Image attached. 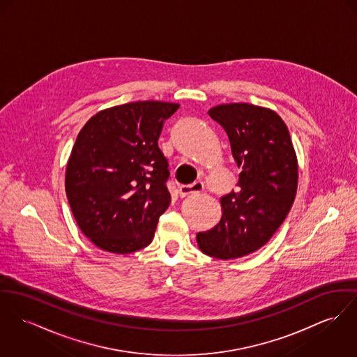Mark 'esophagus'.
Listing matches in <instances>:
<instances>
[{"label":"esophagus","mask_w":357,"mask_h":357,"mask_svg":"<svg viewBox=\"0 0 357 357\" xmlns=\"http://www.w3.org/2000/svg\"><path fill=\"white\" fill-rule=\"evenodd\" d=\"M202 189H204L202 182L197 181V182H194L192 185H183V186H181V188H179V195H181V198H185V197L190 195L192 192H202Z\"/></svg>","instance_id":"obj_1"}]
</instances>
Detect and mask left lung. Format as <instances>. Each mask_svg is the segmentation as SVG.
Listing matches in <instances>:
<instances>
[{"mask_svg": "<svg viewBox=\"0 0 357 357\" xmlns=\"http://www.w3.org/2000/svg\"><path fill=\"white\" fill-rule=\"evenodd\" d=\"M225 130L242 168L236 192L221 198L216 227L197 234L204 254L235 259L266 245L288 216L298 189V160L287 125L275 111L248 103L208 111Z\"/></svg>", "mask_w": 357, "mask_h": 357, "instance_id": "left-lung-1", "label": "left lung"}]
</instances>
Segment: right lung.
I'll list each match as a JSON object with an SVG mask.
<instances>
[{
  "label": "right lung",
  "instance_id": "1",
  "mask_svg": "<svg viewBox=\"0 0 357 357\" xmlns=\"http://www.w3.org/2000/svg\"><path fill=\"white\" fill-rule=\"evenodd\" d=\"M176 103L133 102L93 115L66 165V197L82 234L110 252L129 254L153 239L171 202L168 162L158 141Z\"/></svg>",
  "mask_w": 357,
  "mask_h": 357
}]
</instances>
